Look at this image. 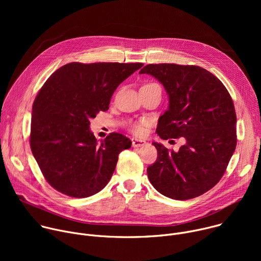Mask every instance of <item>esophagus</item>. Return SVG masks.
Wrapping results in <instances>:
<instances>
[{"instance_id":"obj_1","label":"esophagus","mask_w":261,"mask_h":261,"mask_svg":"<svg viewBox=\"0 0 261 261\" xmlns=\"http://www.w3.org/2000/svg\"><path fill=\"white\" fill-rule=\"evenodd\" d=\"M131 142H132V146L134 147H138V146H141L145 143L144 140L142 139H137V138H131Z\"/></svg>"}]
</instances>
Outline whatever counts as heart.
I'll use <instances>...</instances> for the list:
<instances>
[{"label":"heart","mask_w":261,"mask_h":261,"mask_svg":"<svg viewBox=\"0 0 261 261\" xmlns=\"http://www.w3.org/2000/svg\"><path fill=\"white\" fill-rule=\"evenodd\" d=\"M147 85H157V84H154V83H150ZM144 126H145V121L144 120H140V121H137V122H132L129 124L128 128L129 130L135 134V135H141L143 132H144Z\"/></svg>","instance_id":"obj_1"}]
</instances>
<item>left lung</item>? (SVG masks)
I'll return each mask as SVG.
<instances>
[{"label":"left lung","mask_w":261,"mask_h":261,"mask_svg":"<svg viewBox=\"0 0 261 261\" xmlns=\"http://www.w3.org/2000/svg\"><path fill=\"white\" fill-rule=\"evenodd\" d=\"M140 74L158 80L169 96L157 134L184 137L178 152L153 142L158 157L147 167L154 188L166 197L187 200L221 179L237 146V115L227 89L207 70L194 65L150 64Z\"/></svg>","instance_id":"8db88e82"}]
</instances>
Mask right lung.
I'll return each instance as SVG.
<instances>
[{
	"label": "right lung",
	"mask_w": 261,
	"mask_h": 261,
	"mask_svg": "<svg viewBox=\"0 0 261 261\" xmlns=\"http://www.w3.org/2000/svg\"><path fill=\"white\" fill-rule=\"evenodd\" d=\"M142 63L73 62L55 71L37 94L30 145L47 182L76 198L101 191L113 175L129 138L110 133L100 143L90 119L106 111L116 89Z\"/></svg>",
	"instance_id": "right-lung-1"
}]
</instances>
